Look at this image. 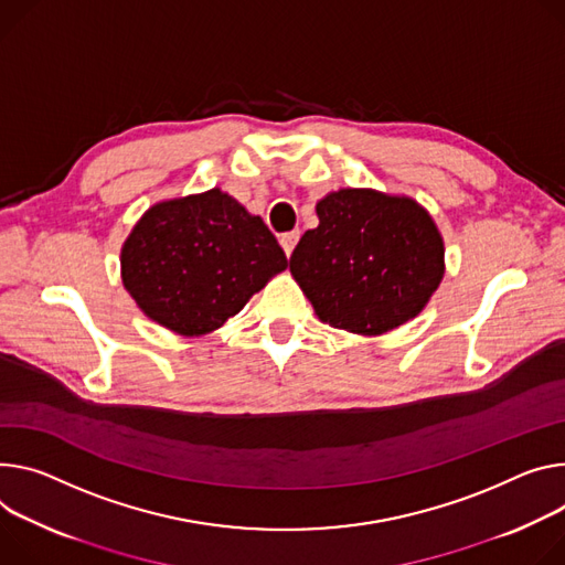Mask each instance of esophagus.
Returning <instances> with one entry per match:
<instances>
[{"label":"esophagus","mask_w":565,"mask_h":565,"mask_svg":"<svg viewBox=\"0 0 565 565\" xmlns=\"http://www.w3.org/2000/svg\"><path fill=\"white\" fill-rule=\"evenodd\" d=\"M297 241H299V232H297V230H292V232H286V234H281L279 243H281V247H284V252H286V256H290V254H292V249H295Z\"/></svg>","instance_id":"esophagus-1"}]
</instances>
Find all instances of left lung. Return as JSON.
Wrapping results in <instances>:
<instances>
[{
	"instance_id": "obj_1",
	"label": "left lung",
	"mask_w": 565,
	"mask_h": 565,
	"mask_svg": "<svg viewBox=\"0 0 565 565\" xmlns=\"http://www.w3.org/2000/svg\"><path fill=\"white\" fill-rule=\"evenodd\" d=\"M290 273L316 316L351 333L379 335L422 313L444 277V241L409 198L340 189L318 202Z\"/></svg>"
}]
</instances>
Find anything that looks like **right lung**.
Listing matches in <instances>:
<instances>
[{
	"label": "right lung",
	"mask_w": 565,
	"mask_h": 565,
	"mask_svg": "<svg viewBox=\"0 0 565 565\" xmlns=\"http://www.w3.org/2000/svg\"><path fill=\"white\" fill-rule=\"evenodd\" d=\"M286 266L264 221L218 189L150 207L121 249L139 309L180 335L223 327Z\"/></svg>",
	"instance_id": "add662e5"
}]
</instances>
